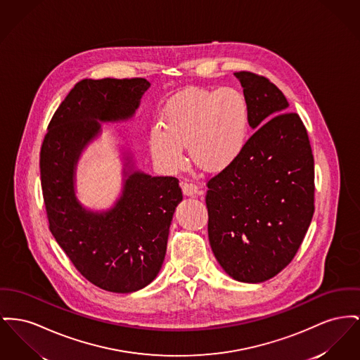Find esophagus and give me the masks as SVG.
Returning a JSON list of instances; mask_svg holds the SVG:
<instances>
[{
  "label": "esophagus",
  "mask_w": 360,
  "mask_h": 360,
  "mask_svg": "<svg viewBox=\"0 0 360 360\" xmlns=\"http://www.w3.org/2000/svg\"><path fill=\"white\" fill-rule=\"evenodd\" d=\"M181 186H182V191H184L185 195H191V197H193V195H200V194H202L201 188H200L198 185H195V184L182 182Z\"/></svg>",
  "instance_id": "34e87169"
}]
</instances>
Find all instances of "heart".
Returning <instances> with one entry per match:
<instances>
[{"label":"heart","mask_w":360,"mask_h":360,"mask_svg":"<svg viewBox=\"0 0 360 360\" xmlns=\"http://www.w3.org/2000/svg\"><path fill=\"white\" fill-rule=\"evenodd\" d=\"M249 105L235 88H193L174 96L163 110L162 127L149 131L153 159L169 169L185 165L184 147L202 169L230 166L249 141Z\"/></svg>","instance_id":"1"}]
</instances>
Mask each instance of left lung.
<instances>
[{
	"label": "left lung",
	"mask_w": 360,
	"mask_h": 360,
	"mask_svg": "<svg viewBox=\"0 0 360 360\" xmlns=\"http://www.w3.org/2000/svg\"><path fill=\"white\" fill-rule=\"evenodd\" d=\"M255 129L239 158L207 184L208 236L224 272L262 283L295 257L314 213L307 130L266 77L236 72Z\"/></svg>",
	"instance_id": "8db88e82"
}]
</instances>
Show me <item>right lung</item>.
Segmentation results:
<instances>
[{
	"mask_svg": "<svg viewBox=\"0 0 360 360\" xmlns=\"http://www.w3.org/2000/svg\"><path fill=\"white\" fill-rule=\"evenodd\" d=\"M149 86L146 79L79 82L54 112L41 148L50 231L88 281L117 294L139 291L159 274L182 191L174 176L133 169L125 152L121 197L107 211H91L76 197V167L83 149L101 134V122L130 120Z\"/></svg>",
	"mask_w": 360,
	"mask_h": 360,
	"instance_id": "1",
	"label": "right lung"
}]
</instances>
